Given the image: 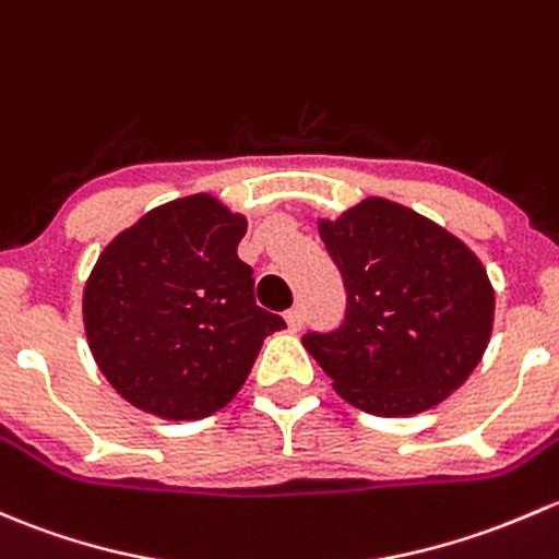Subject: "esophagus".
I'll return each mask as SVG.
<instances>
[{
	"label": "esophagus",
	"instance_id": "obj_1",
	"mask_svg": "<svg viewBox=\"0 0 559 559\" xmlns=\"http://www.w3.org/2000/svg\"><path fill=\"white\" fill-rule=\"evenodd\" d=\"M284 319H286V326H289V332H299V329H302V310L299 308L286 310Z\"/></svg>",
	"mask_w": 559,
	"mask_h": 559
}]
</instances>
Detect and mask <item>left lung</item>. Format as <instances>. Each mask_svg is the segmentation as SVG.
Segmentation results:
<instances>
[{
    "mask_svg": "<svg viewBox=\"0 0 559 559\" xmlns=\"http://www.w3.org/2000/svg\"><path fill=\"white\" fill-rule=\"evenodd\" d=\"M319 235L343 273L348 308L302 345L354 407L407 418L437 407L485 356L496 313L487 270L461 238L418 211L367 198Z\"/></svg>",
    "mask_w": 559,
    "mask_h": 559,
    "instance_id": "obj_1",
    "label": "left lung"
}]
</instances>
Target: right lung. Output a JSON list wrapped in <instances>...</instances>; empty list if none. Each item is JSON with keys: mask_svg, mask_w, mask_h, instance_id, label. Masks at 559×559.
Masks as SVG:
<instances>
[{"mask_svg": "<svg viewBox=\"0 0 559 559\" xmlns=\"http://www.w3.org/2000/svg\"><path fill=\"white\" fill-rule=\"evenodd\" d=\"M243 214L209 192L146 211L98 254L82 292L87 345L126 402L201 420L233 402L284 319L254 299L238 260Z\"/></svg>", "mask_w": 559, "mask_h": 559, "instance_id": "add662e5", "label": "right lung"}]
</instances>
